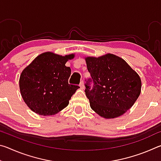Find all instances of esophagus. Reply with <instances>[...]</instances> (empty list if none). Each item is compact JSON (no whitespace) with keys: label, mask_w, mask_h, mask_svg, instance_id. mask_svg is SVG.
<instances>
[{"label":"esophagus","mask_w":161,"mask_h":161,"mask_svg":"<svg viewBox=\"0 0 161 161\" xmlns=\"http://www.w3.org/2000/svg\"><path fill=\"white\" fill-rule=\"evenodd\" d=\"M80 88H81V89H84V82H83L82 81H81V82H80Z\"/></svg>","instance_id":"esophagus-1"}]
</instances>
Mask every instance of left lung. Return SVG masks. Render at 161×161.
<instances>
[{
  "mask_svg": "<svg viewBox=\"0 0 161 161\" xmlns=\"http://www.w3.org/2000/svg\"><path fill=\"white\" fill-rule=\"evenodd\" d=\"M94 86L86 84L85 93L92 109L104 119L121 116L139 97L141 80L124 59L108 53L99 58L86 57Z\"/></svg>",
  "mask_w": 161,
  "mask_h": 161,
  "instance_id": "left-lung-1",
  "label": "left lung"
}]
</instances>
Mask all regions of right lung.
Returning <instances> with one entry per match:
<instances>
[{"mask_svg":"<svg viewBox=\"0 0 161 161\" xmlns=\"http://www.w3.org/2000/svg\"><path fill=\"white\" fill-rule=\"evenodd\" d=\"M74 58V54L62 56L45 52L23 70L19 80L20 94L33 112L52 116L67 107L80 88L68 84L71 69L65 64Z\"/></svg>","mask_w":161,"mask_h":161,"instance_id":"1","label":"right lung"}]
</instances>
